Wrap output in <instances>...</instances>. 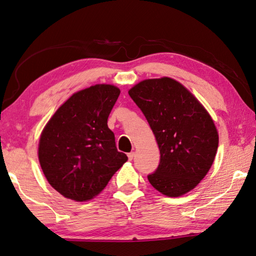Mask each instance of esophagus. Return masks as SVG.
Wrapping results in <instances>:
<instances>
[{
  "instance_id": "34e87169",
  "label": "esophagus",
  "mask_w": 256,
  "mask_h": 256,
  "mask_svg": "<svg viewBox=\"0 0 256 256\" xmlns=\"http://www.w3.org/2000/svg\"><path fill=\"white\" fill-rule=\"evenodd\" d=\"M134 152H129V154H128V158H129V160H132V159H134Z\"/></svg>"
}]
</instances>
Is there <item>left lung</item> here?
<instances>
[{"mask_svg":"<svg viewBox=\"0 0 256 256\" xmlns=\"http://www.w3.org/2000/svg\"><path fill=\"white\" fill-rule=\"evenodd\" d=\"M128 94L146 117L160 150L149 182L168 197L186 194L214 162L218 134L213 119L184 86L167 76L144 80Z\"/></svg>","mask_w":256,"mask_h":256,"instance_id":"8db88e82","label":"left lung"}]
</instances>
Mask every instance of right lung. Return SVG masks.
<instances>
[{
    "mask_svg": "<svg viewBox=\"0 0 256 256\" xmlns=\"http://www.w3.org/2000/svg\"><path fill=\"white\" fill-rule=\"evenodd\" d=\"M119 94L120 90L112 84L78 91L43 129L38 162L49 184L66 198H94L128 160L126 154L117 150L107 124Z\"/></svg>",
    "mask_w": 256,
    "mask_h": 256,
    "instance_id": "obj_1",
    "label": "right lung"
}]
</instances>
